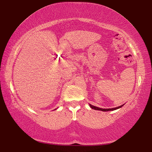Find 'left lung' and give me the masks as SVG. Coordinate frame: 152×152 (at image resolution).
Masks as SVG:
<instances>
[{
	"instance_id": "8db88e82",
	"label": "left lung",
	"mask_w": 152,
	"mask_h": 152,
	"mask_svg": "<svg viewBox=\"0 0 152 152\" xmlns=\"http://www.w3.org/2000/svg\"><path fill=\"white\" fill-rule=\"evenodd\" d=\"M123 105H124V104L121 105V106L118 107L112 108V109H101V108H99V107L93 106V105H92V104H90V107H91L92 109H94V110H102V111H109V110H116L117 109H119V108L122 107Z\"/></svg>"
}]
</instances>
